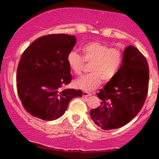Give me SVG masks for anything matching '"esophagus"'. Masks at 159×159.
Listing matches in <instances>:
<instances>
[{"mask_svg":"<svg viewBox=\"0 0 159 159\" xmlns=\"http://www.w3.org/2000/svg\"><path fill=\"white\" fill-rule=\"evenodd\" d=\"M90 93H88V92H86V91H84L83 92V96H84V97H87V96H91Z\"/></svg>","mask_w":159,"mask_h":159,"instance_id":"obj_1","label":"esophagus"}]
</instances>
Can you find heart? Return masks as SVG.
<instances>
[{
	"label": "heart",
	"mask_w": 159,
	"mask_h": 159,
	"mask_svg": "<svg viewBox=\"0 0 159 159\" xmlns=\"http://www.w3.org/2000/svg\"><path fill=\"white\" fill-rule=\"evenodd\" d=\"M83 57L75 51L69 52L66 61L69 68L76 75H81L85 63H91L90 74L82 76L75 81L81 90L90 91L104 82L111 81L116 77L123 62V53L116 47L100 42H90L81 48Z\"/></svg>",
	"instance_id": "heart-1"
}]
</instances>
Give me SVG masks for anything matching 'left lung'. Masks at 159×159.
Returning <instances> with one entry per match:
<instances>
[{
    "mask_svg": "<svg viewBox=\"0 0 159 159\" xmlns=\"http://www.w3.org/2000/svg\"><path fill=\"white\" fill-rule=\"evenodd\" d=\"M148 84V63L138 48L129 45L116 77L97 93L101 104L90 111L91 119L105 130L125 125L143 107Z\"/></svg>",
    "mask_w": 159,
    "mask_h": 159,
    "instance_id": "1",
    "label": "left lung"
}]
</instances>
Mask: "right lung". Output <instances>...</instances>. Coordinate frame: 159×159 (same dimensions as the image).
Returning a JSON list of instances; mask_svg holds the SVG:
<instances>
[{
	"label": "right lung",
	"instance_id": "1",
	"mask_svg": "<svg viewBox=\"0 0 159 159\" xmlns=\"http://www.w3.org/2000/svg\"><path fill=\"white\" fill-rule=\"evenodd\" d=\"M74 36L49 34L36 39L23 52L17 68V92L29 114L43 120L58 119L81 90L64 89L72 77L66 57Z\"/></svg>",
	"mask_w": 159,
	"mask_h": 159
}]
</instances>
